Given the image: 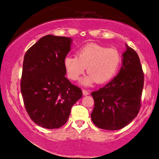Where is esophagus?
Segmentation results:
<instances>
[{"instance_id":"obj_1","label":"esophagus","mask_w":159,"mask_h":159,"mask_svg":"<svg viewBox=\"0 0 159 159\" xmlns=\"http://www.w3.org/2000/svg\"><path fill=\"white\" fill-rule=\"evenodd\" d=\"M82 92H83L84 96H87V95L90 94V92H89V91L87 90H82Z\"/></svg>"}]
</instances>
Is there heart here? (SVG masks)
<instances>
[{
    "mask_svg": "<svg viewBox=\"0 0 159 159\" xmlns=\"http://www.w3.org/2000/svg\"><path fill=\"white\" fill-rule=\"evenodd\" d=\"M121 63V56L114 48H105L97 44H88L77 52V57L68 55L63 60V65L69 78L75 81L87 68L89 75L81 80V84L90 86L95 81L104 84L117 73Z\"/></svg>",
    "mask_w": 159,
    "mask_h": 159,
    "instance_id": "b5f03b06",
    "label": "heart"
}]
</instances>
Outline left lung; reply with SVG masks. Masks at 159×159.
<instances>
[{"label": "left lung", "mask_w": 159, "mask_h": 159, "mask_svg": "<svg viewBox=\"0 0 159 159\" xmlns=\"http://www.w3.org/2000/svg\"><path fill=\"white\" fill-rule=\"evenodd\" d=\"M122 66L116 77L97 91L91 93L94 108L93 123L105 130H118L136 117L140 108L144 75L139 57L125 44Z\"/></svg>", "instance_id": "8db88e82"}]
</instances>
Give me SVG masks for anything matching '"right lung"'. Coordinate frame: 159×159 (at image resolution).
I'll use <instances>...</instances> for the list:
<instances>
[{
  "mask_svg": "<svg viewBox=\"0 0 159 159\" xmlns=\"http://www.w3.org/2000/svg\"><path fill=\"white\" fill-rule=\"evenodd\" d=\"M72 39L46 35L27 50L24 57L21 92L30 119L45 129H58L66 123L71 108L82 91L71 84L63 60Z\"/></svg>",
  "mask_w": 159,
  "mask_h": 159,
  "instance_id": "add662e5",
  "label": "right lung"
}]
</instances>
